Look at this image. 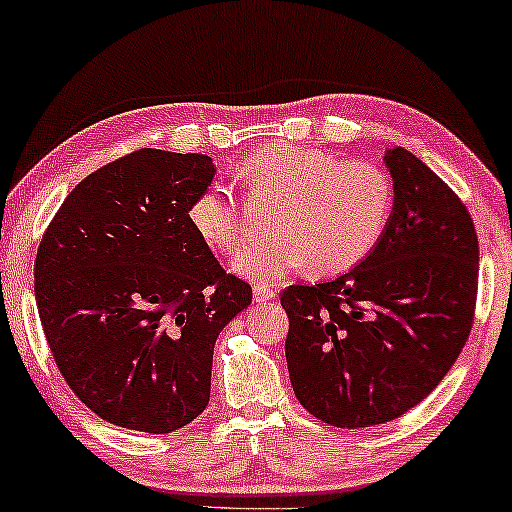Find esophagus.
Here are the masks:
<instances>
[{
  "label": "esophagus",
  "instance_id": "34e87169",
  "mask_svg": "<svg viewBox=\"0 0 512 512\" xmlns=\"http://www.w3.org/2000/svg\"><path fill=\"white\" fill-rule=\"evenodd\" d=\"M274 295H276V292H274L272 288L263 286V283H256V286H254V301H256V304H263V301H270V299H274Z\"/></svg>",
  "mask_w": 512,
  "mask_h": 512
}]
</instances>
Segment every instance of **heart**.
Wrapping results in <instances>:
<instances>
[{
  "instance_id": "b5f03b06",
  "label": "heart",
  "mask_w": 512,
  "mask_h": 512,
  "mask_svg": "<svg viewBox=\"0 0 512 512\" xmlns=\"http://www.w3.org/2000/svg\"><path fill=\"white\" fill-rule=\"evenodd\" d=\"M251 195L279 199L274 236L240 251L233 270L272 283L308 265L315 274H340L376 247L392 215V181L381 167L342 161L317 147L270 142L240 165ZM188 220L208 247L224 254L242 242V217L224 186H208L188 206Z\"/></svg>"
}]
</instances>
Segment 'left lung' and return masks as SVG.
I'll use <instances>...</instances> for the list:
<instances>
[{
	"label": "left lung",
	"mask_w": 512,
	"mask_h": 512,
	"mask_svg": "<svg viewBox=\"0 0 512 512\" xmlns=\"http://www.w3.org/2000/svg\"><path fill=\"white\" fill-rule=\"evenodd\" d=\"M392 215L354 270L283 290L292 390L340 429L395 420L431 395L472 331L479 240L458 195L404 147L385 149Z\"/></svg>",
	"instance_id": "8db88e82"
}]
</instances>
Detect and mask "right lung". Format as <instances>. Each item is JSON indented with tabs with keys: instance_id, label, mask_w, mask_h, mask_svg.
<instances>
[{
	"instance_id": "obj_1",
	"label": "right lung",
	"mask_w": 512,
	"mask_h": 512,
	"mask_svg": "<svg viewBox=\"0 0 512 512\" xmlns=\"http://www.w3.org/2000/svg\"><path fill=\"white\" fill-rule=\"evenodd\" d=\"M213 177L206 154L138 149L83 179L40 240L33 290L58 370L122 429L204 413L217 335L251 304L188 220Z\"/></svg>"
}]
</instances>
